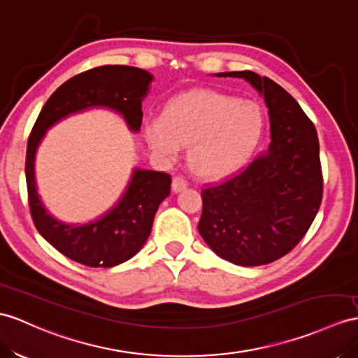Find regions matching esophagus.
Here are the masks:
<instances>
[{
  "mask_svg": "<svg viewBox=\"0 0 358 358\" xmlns=\"http://www.w3.org/2000/svg\"><path fill=\"white\" fill-rule=\"evenodd\" d=\"M187 180L184 179V178H180V176H176L173 179V182H171V189L174 191V193H180L182 189H185L187 188Z\"/></svg>",
  "mask_w": 358,
  "mask_h": 358,
  "instance_id": "1",
  "label": "esophagus"
}]
</instances>
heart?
I'll return each mask as SVG.
<instances>
[{
	"label": "heart",
	"instance_id": "1",
	"mask_svg": "<svg viewBox=\"0 0 358 358\" xmlns=\"http://www.w3.org/2000/svg\"><path fill=\"white\" fill-rule=\"evenodd\" d=\"M266 118L257 103L196 90L167 101L161 118L144 124V138L161 159H176L189 145L188 164L197 176L220 180L241 171L263 141Z\"/></svg>",
	"mask_w": 358,
	"mask_h": 358
}]
</instances>
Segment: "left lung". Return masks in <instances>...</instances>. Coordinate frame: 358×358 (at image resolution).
<instances>
[{"instance_id": "8db88e82", "label": "left lung", "mask_w": 358, "mask_h": 358, "mask_svg": "<svg viewBox=\"0 0 358 358\" xmlns=\"http://www.w3.org/2000/svg\"><path fill=\"white\" fill-rule=\"evenodd\" d=\"M245 78L264 99L268 150L237 176L202 191L199 234L215 255L237 266L268 264L298 245L322 202V169L315 124L280 85L252 71Z\"/></svg>"}]
</instances>
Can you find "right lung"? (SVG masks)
Masks as SVG:
<instances>
[{"instance_id":"right-lung-1","label":"right lung","mask_w":358,"mask_h":358,"mask_svg":"<svg viewBox=\"0 0 358 358\" xmlns=\"http://www.w3.org/2000/svg\"><path fill=\"white\" fill-rule=\"evenodd\" d=\"M153 76L141 68L104 65L69 78L43 104L27 143L25 180L30 213L39 234L60 254L88 267H113L136 255L152 231L155 214L170 194L171 178L135 167L123 194L106 213L85 223L59 220L42 203L34 159L48 129L74 113L103 108L123 117L130 132H139L141 104Z\"/></svg>"}]
</instances>
